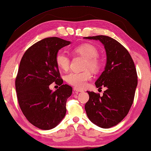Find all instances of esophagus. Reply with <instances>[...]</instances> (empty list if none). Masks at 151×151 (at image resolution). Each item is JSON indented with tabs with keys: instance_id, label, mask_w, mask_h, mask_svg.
Listing matches in <instances>:
<instances>
[{
	"instance_id": "esophagus-1",
	"label": "esophagus",
	"mask_w": 151,
	"mask_h": 151,
	"mask_svg": "<svg viewBox=\"0 0 151 151\" xmlns=\"http://www.w3.org/2000/svg\"><path fill=\"white\" fill-rule=\"evenodd\" d=\"M73 90L76 93H78V92H83V90L81 89H79V88H77V87H74L73 88Z\"/></svg>"
}]
</instances>
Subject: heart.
<instances>
[{
    "label": "heart",
    "mask_w": 151,
    "mask_h": 151,
    "mask_svg": "<svg viewBox=\"0 0 151 151\" xmlns=\"http://www.w3.org/2000/svg\"><path fill=\"white\" fill-rule=\"evenodd\" d=\"M76 54L86 58L84 68L87 70L83 72H71L65 76V80L69 85L74 87L83 88L85 87L87 82L92 78V74L89 70L96 71L100 68L101 62L98 58L99 50L96 47L90 44H84L73 48ZM57 66L61 70L67 71L69 68L70 59L65 52L60 50L55 55Z\"/></svg>",
    "instance_id": "heart-1"
}]
</instances>
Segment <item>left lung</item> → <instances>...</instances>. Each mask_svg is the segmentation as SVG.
I'll return each instance as SVG.
<instances>
[{
    "label": "left lung",
    "instance_id": "obj_1",
    "mask_svg": "<svg viewBox=\"0 0 151 151\" xmlns=\"http://www.w3.org/2000/svg\"><path fill=\"white\" fill-rule=\"evenodd\" d=\"M99 40L104 45L107 63L104 71L96 81L97 88L107 87L103 96L87 91L89 99L85 109L88 118L96 126L109 128L128 114L137 86V74L130 53L116 40L105 35L84 37Z\"/></svg>",
    "mask_w": 151,
    "mask_h": 151
}]
</instances>
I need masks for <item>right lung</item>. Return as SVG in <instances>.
<instances>
[{"label":"right lung","instance_id":"obj_1","mask_svg":"<svg viewBox=\"0 0 151 151\" xmlns=\"http://www.w3.org/2000/svg\"><path fill=\"white\" fill-rule=\"evenodd\" d=\"M70 44L58 37H47L31 46L21 60L15 80L19 106L29 122L42 130L55 128L66 114L72 87L62 84L55 55ZM54 81L60 87L52 92L49 85Z\"/></svg>","mask_w":151,"mask_h":151}]
</instances>
